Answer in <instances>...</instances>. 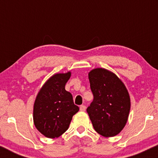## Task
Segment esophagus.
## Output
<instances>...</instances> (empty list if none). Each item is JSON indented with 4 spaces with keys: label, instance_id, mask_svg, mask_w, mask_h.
Masks as SVG:
<instances>
[{
    "label": "esophagus",
    "instance_id": "esophagus-1",
    "mask_svg": "<svg viewBox=\"0 0 158 158\" xmlns=\"http://www.w3.org/2000/svg\"><path fill=\"white\" fill-rule=\"evenodd\" d=\"M85 109H86V107H85V105H82V106H80V111H85Z\"/></svg>",
    "mask_w": 158,
    "mask_h": 158
}]
</instances>
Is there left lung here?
I'll use <instances>...</instances> for the list:
<instances>
[{
    "instance_id": "8db88e82",
    "label": "left lung",
    "mask_w": 158,
    "mask_h": 158,
    "mask_svg": "<svg viewBox=\"0 0 158 158\" xmlns=\"http://www.w3.org/2000/svg\"><path fill=\"white\" fill-rule=\"evenodd\" d=\"M89 79L94 98L86 111L93 128L106 138L115 136L128 121L131 107L128 90L115 74L102 68L92 69Z\"/></svg>"
}]
</instances>
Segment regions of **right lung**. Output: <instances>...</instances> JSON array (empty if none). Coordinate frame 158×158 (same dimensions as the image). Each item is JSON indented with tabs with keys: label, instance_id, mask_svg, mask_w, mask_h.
Segmentation results:
<instances>
[{
	"label": "right lung",
	"instance_id": "1",
	"mask_svg": "<svg viewBox=\"0 0 158 158\" xmlns=\"http://www.w3.org/2000/svg\"><path fill=\"white\" fill-rule=\"evenodd\" d=\"M71 73H58L50 77L40 89L33 106L36 129L49 138H58L69 128L73 116L79 108L73 95L65 89Z\"/></svg>",
	"mask_w": 158,
	"mask_h": 158
}]
</instances>
